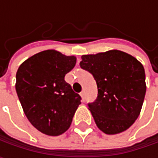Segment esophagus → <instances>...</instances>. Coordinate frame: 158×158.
<instances>
[{"mask_svg": "<svg viewBox=\"0 0 158 158\" xmlns=\"http://www.w3.org/2000/svg\"><path fill=\"white\" fill-rule=\"evenodd\" d=\"M80 95H81V97L82 98V99H84V98H85V91H84V90H82V92L80 93Z\"/></svg>", "mask_w": 158, "mask_h": 158, "instance_id": "34e87169", "label": "esophagus"}]
</instances>
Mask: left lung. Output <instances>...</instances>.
Segmentation results:
<instances>
[{"label": "left lung", "mask_w": 158, "mask_h": 158, "mask_svg": "<svg viewBox=\"0 0 158 158\" xmlns=\"http://www.w3.org/2000/svg\"><path fill=\"white\" fill-rule=\"evenodd\" d=\"M80 67L89 72L98 97L89 103L98 127L107 135L129 128L138 118L146 93L145 71L132 55L118 50L82 55Z\"/></svg>", "instance_id": "1"}]
</instances>
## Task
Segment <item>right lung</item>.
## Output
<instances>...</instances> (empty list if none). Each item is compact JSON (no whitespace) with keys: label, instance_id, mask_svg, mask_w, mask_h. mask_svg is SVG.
I'll return each instance as SVG.
<instances>
[{"label":"right lung","instance_id":"add662e5","mask_svg":"<svg viewBox=\"0 0 158 158\" xmlns=\"http://www.w3.org/2000/svg\"><path fill=\"white\" fill-rule=\"evenodd\" d=\"M76 63L75 56L54 50L27 59L16 72L15 89L29 121L41 133L57 136L69 128L81 96L65 76Z\"/></svg>","mask_w":158,"mask_h":158}]
</instances>
